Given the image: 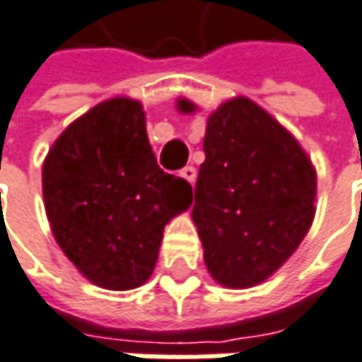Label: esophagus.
I'll list each match as a JSON object with an SVG mask.
<instances>
[{
	"label": "esophagus",
	"mask_w": 362,
	"mask_h": 362,
	"mask_svg": "<svg viewBox=\"0 0 362 362\" xmlns=\"http://www.w3.org/2000/svg\"><path fill=\"white\" fill-rule=\"evenodd\" d=\"M180 176L186 182L194 184V180H197V170H194L192 165H186V168H184V170H182V172H180Z\"/></svg>",
	"instance_id": "obj_1"
}]
</instances>
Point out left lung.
Here are the masks:
<instances>
[{
    "mask_svg": "<svg viewBox=\"0 0 362 362\" xmlns=\"http://www.w3.org/2000/svg\"><path fill=\"white\" fill-rule=\"evenodd\" d=\"M182 114L197 105L178 101ZM205 161L192 221L211 278L228 288L261 284L290 259L315 217L317 176L298 141L247 97L207 119Z\"/></svg>",
    "mask_w": 362,
    "mask_h": 362,
    "instance_id": "8db88e82",
    "label": "left lung"
}]
</instances>
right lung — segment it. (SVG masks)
Instances as JSON below:
<instances>
[{
  "mask_svg": "<svg viewBox=\"0 0 362 362\" xmlns=\"http://www.w3.org/2000/svg\"><path fill=\"white\" fill-rule=\"evenodd\" d=\"M43 199L57 245L84 278L132 290L151 278L163 228L190 207L192 186L157 165L143 105L115 97L53 143Z\"/></svg>",
  "mask_w": 362,
  "mask_h": 362,
  "instance_id": "right-lung-1",
  "label": "right lung"
}]
</instances>
